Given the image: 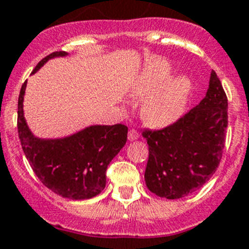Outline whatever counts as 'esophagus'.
<instances>
[{
    "label": "esophagus",
    "mask_w": 249,
    "mask_h": 249,
    "mask_svg": "<svg viewBox=\"0 0 249 249\" xmlns=\"http://www.w3.org/2000/svg\"><path fill=\"white\" fill-rule=\"evenodd\" d=\"M139 136H140V134H139L135 129H130L129 130V134H127V139H129L130 141L136 140V139H138Z\"/></svg>",
    "instance_id": "34e87169"
}]
</instances>
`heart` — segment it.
Here are the masks:
<instances>
[{
    "label": "heart",
    "instance_id": "b5f03b06",
    "mask_svg": "<svg viewBox=\"0 0 249 249\" xmlns=\"http://www.w3.org/2000/svg\"><path fill=\"white\" fill-rule=\"evenodd\" d=\"M171 67L162 60L147 67L135 87L136 94H150L142 107V118L154 126H165L178 120L183 113L191 91V82L186 77L166 80Z\"/></svg>",
    "mask_w": 249,
    "mask_h": 249
}]
</instances>
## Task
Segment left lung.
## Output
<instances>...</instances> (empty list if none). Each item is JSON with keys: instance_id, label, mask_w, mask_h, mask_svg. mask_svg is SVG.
Masks as SVG:
<instances>
[{"instance_id": "left-lung-1", "label": "left lung", "mask_w": 249, "mask_h": 249, "mask_svg": "<svg viewBox=\"0 0 249 249\" xmlns=\"http://www.w3.org/2000/svg\"><path fill=\"white\" fill-rule=\"evenodd\" d=\"M228 102L212 71L206 97L185 115L162 129H145L149 145L145 169L147 189L176 200L198 190L222 159L228 125Z\"/></svg>"}]
</instances>
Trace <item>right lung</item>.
<instances>
[{"instance_id":"obj_1","label":"right lung","mask_w":249,"mask_h":249,"mask_svg":"<svg viewBox=\"0 0 249 249\" xmlns=\"http://www.w3.org/2000/svg\"><path fill=\"white\" fill-rule=\"evenodd\" d=\"M66 52H53L33 69ZM26 82L18 97L17 129L24 155L33 172L51 191L71 200L97 196L107 183V169L126 142L127 126L123 124L95 125L60 140H41L31 134L23 116Z\"/></svg>"}]
</instances>
